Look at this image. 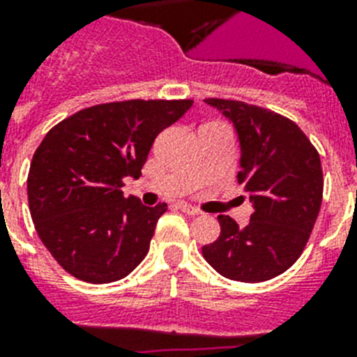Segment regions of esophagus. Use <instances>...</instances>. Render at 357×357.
Returning <instances> with one entry per match:
<instances>
[{"instance_id":"esophagus-1","label":"esophagus","mask_w":357,"mask_h":357,"mask_svg":"<svg viewBox=\"0 0 357 357\" xmlns=\"http://www.w3.org/2000/svg\"><path fill=\"white\" fill-rule=\"evenodd\" d=\"M178 207H179V211H183L185 214H190V216H196V214L202 213L199 208H196V207H192V205L185 204V202H179Z\"/></svg>"}]
</instances>
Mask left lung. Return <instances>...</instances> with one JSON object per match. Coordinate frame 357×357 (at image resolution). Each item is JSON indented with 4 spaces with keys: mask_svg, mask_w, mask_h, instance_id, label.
<instances>
[{
    "mask_svg": "<svg viewBox=\"0 0 357 357\" xmlns=\"http://www.w3.org/2000/svg\"><path fill=\"white\" fill-rule=\"evenodd\" d=\"M234 126L238 183L253 204L240 227L220 214L218 240L202 248L225 279L262 282L284 273L303 253L323 202L321 158L303 130L279 113L225 98H205Z\"/></svg>",
    "mask_w": 357,
    "mask_h": 357,
    "instance_id": "obj_1",
    "label": "left lung"
}]
</instances>
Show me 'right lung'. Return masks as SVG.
Instances as JSON below:
<instances>
[{
    "label": "right lung",
    "mask_w": 357,
    "mask_h": 357,
    "mask_svg": "<svg viewBox=\"0 0 357 357\" xmlns=\"http://www.w3.org/2000/svg\"><path fill=\"white\" fill-rule=\"evenodd\" d=\"M192 100H124L80 109L49 130L31 161L29 208L43 245L68 273L91 284L124 279L150 249L167 204L124 198L153 139Z\"/></svg>",
    "instance_id": "right-lung-1"
}]
</instances>
